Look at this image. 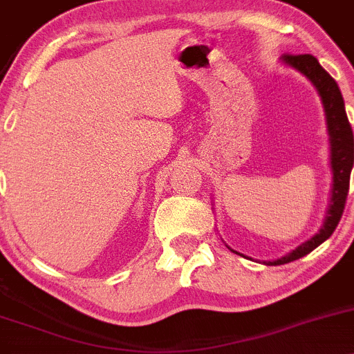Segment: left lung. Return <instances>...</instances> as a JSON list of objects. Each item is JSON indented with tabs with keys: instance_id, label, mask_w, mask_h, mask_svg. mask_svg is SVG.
<instances>
[{
	"instance_id": "8db88e82",
	"label": "left lung",
	"mask_w": 354,
	"mask_h": 354,
	"mask_svg": "<svg viewBox=\"0 0 354 354\" xmlns=\"http://www.w3.org/2000/svg\"><path fill=\"white\" fill-rule=\"evenodd\" d=\"M283 62L292 66L294 69L302 72L307 79L315 86L322 104H324L326 120H328V130L330 140V167H333V197H330V206L328 211L324 226L321 227L315 236L307 239L306 243L297 246L294 252L275 261H267V265H283L299 258L309 254L313 250L317 248L321 243H324L330 234L334 233L336 226L339 224L343 216L346 197L349 192V177L354 162V140L353 130L346 116L344 101L341 96V91L336 81L321 67L317 59L313 55H283Z\"/></svg>"
}]
</instances>
